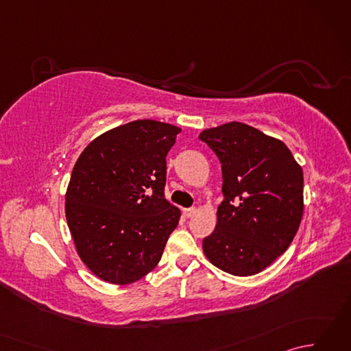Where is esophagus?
I'll list each match as a JSON object with an SVG mask.
<instances>
[{
	"label": "esophagus",
	"instance_id": "34e87169",
	"mask_svg": "<svg viewBox=\"0 0 351 351\" xmlns=\"http://www.w3.org/2000/svg\"><path fill=\"white\" fill-rule=\"evenodd\" d=\"M195 214H196V208H185V210H182V215L187 219L193 217Z\"/></svg>",
	"mask_w": 351,
	"mask_h": 351
}]
</instances>
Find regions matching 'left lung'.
Returning a JSON list of instances; mask_svg holds the SVG:
<instances>
[{"instance_id": "obj_1", "label": "left lung", "mask_w": 351, "mask_h": 351, "mask_svg": "<svg viewBox=\"0 0 351 351\" xmlns=\"http://www.w3.org/2000/svg\"><path fill=\"white\" fill-rule=\"evenodd\" d=\"M221 162L223 202L204 243L208 261L234 276L274 263L299 230L303 170L283 141L241 122L200 132Z\"/></svg>"}]
</instances>
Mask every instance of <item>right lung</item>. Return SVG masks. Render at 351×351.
Returning <instances> with one entry per match:
<instances>
[{"instance_id":"1","label":"right lung","mask_w":351,"mask_h":351,"mask_svg":"<svg viewBox=\"0 0 351 351\" xmlns=\"http://www.w3.org/2000/svg\"><path fill=\"white\" fill-rule=\"evenodd\" d=\"M181 128L151 119L92 140L73 166L66 220L81 261L99 279L128 285L160 263L181 211L164 197L166 156Z\"/></svg>"}]
</instances>
